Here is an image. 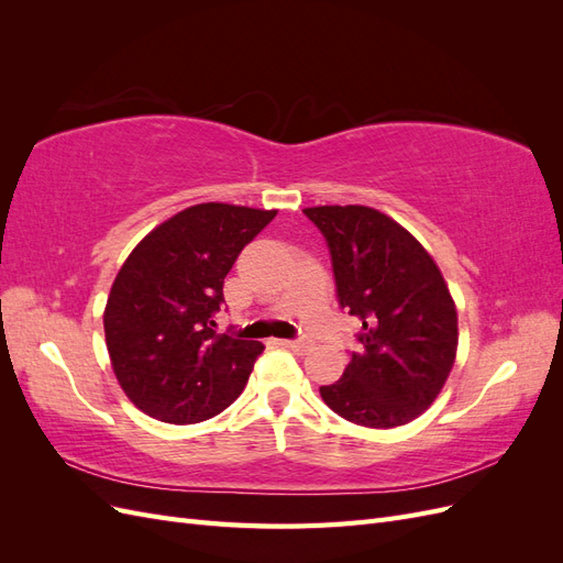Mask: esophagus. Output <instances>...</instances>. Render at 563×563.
Instances as JSON below:
<instances>
[{"mask_svg": "<svg viewBox=\"0 0 563 563\" xmlns=\"http://www.w3.org/2000/svg\"><path fill=\"white\" fill-rule=\"evenodd\" d=\"M282 345L298 352V354H305V352L312 350V343H308V340H282Z\"/></svg>", "mask_w": 563, "mask_h": 563, "instance_id": "1", "label": "esophagus"}]
</instances>
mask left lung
<instances>
[{
    "mask_svg": "<svg viewBox=\"0 0 563 563\" xmlns=\"http://www.w3.org/2000/svg\"><path fill=\"white\" fill-rule=\"evenodd\" d=\"M327 236L340 308L362 319L343 378L319 387L333 413L373 430L422 416L446 385L457 352L455 302L434 258L387 213L302 209Z\"/></svg>",
    "mask_w": 563,
    "mask_h": 563,
    "instance_id": "8db88e82",
    "label": "left lung"
}]
</instances>
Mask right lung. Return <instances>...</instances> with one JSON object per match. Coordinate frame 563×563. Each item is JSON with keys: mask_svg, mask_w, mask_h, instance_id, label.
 Returning a JSON list of instances; mask_svg holds the SVG:
<instances>
[{"mask_svg": "<svg viewBox=\"0 0 563 563\" xmlns=\"http://www.w3.org/2000/svg\"><path fill=\"white\" fill-rule=\"evenodd\" d=\"M275 216L195 203L147 232L117 272L106 345L119 387L150 418L201 422L242 395L265 345L216 333L213 314L236 255Z\"/></svg>", "mask_w": 563, "mask_h": 563, "instance_id": "obj_1", "label": "right lung"}]
</instances>
